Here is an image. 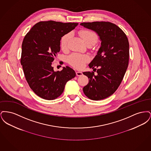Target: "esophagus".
I'll use <instances>...</instances> for the list:
<instances>
[{
  "label": "esophagus",
  "mask_w": 151,
  "mask_h": 151,
  "mask_svg": "<svg viewBox=\"0 0 151 151\" xmlns=\"http://www.w3.org/2000/svg\"><path fill=\"white\" fill-rule=\"evenodd\" d=\"M76 75H77L78 76H80L83 75V73L81 72H80V71H76Z\"/></svg>",
  "instance_id": "34e87169"
}]
</instances>
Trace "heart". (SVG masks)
<instances>
[{
  "label": "heart",
  "instance_id": "heart-1",
  "mask_svg": "<svg viewBox=\"0 0 151 151\" xmlns=\"http://www.w3.org/2000/svg\"><path fill=\"white\" fill-rule=\"evenodd\" d=\"M78 33L86 44L90 43L94 44L98 40V36L97 34L93 31L89 29H81L79 30ZM71 37V34L67 33L61 38L60 47L62 50L65 51L68 49ZM89 58L88 55H82L78 53L72 54L68 59L69 63L78 69L83 68L85 64L89 61Z\"/></svg>",
  "mask_w": 151,
  "mask_h": 151
}]
</instances>
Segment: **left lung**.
Listing matches in <instances>:
<instances>
[{
	"instance_id": "8db88e82",
	"label": "left lung",
	"mask_w": 151,
	"mask_h": 151,
	"mask_svg": "<svg viewBox=\"0 0 151 151\" xmlns=\"http://www.w3.org/2000/svg\"><path fill=\"white\" fill-rule=\"evenodd\" d=\"M80 25L96 32L101 41L97 54L89 65L91 68H95L97 74L95 75L93 71L83 72L89 83L83 90L91 100H103L115 92L126 72L129 61V40L122 29L110 22H82Z\"/></svg>"
}]
</instances>
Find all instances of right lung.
<instances>
[{"mask_svg":"<svg viewBox=\"0 0 151 151\" xmlns=\"http://www.w3.org/2000/svg\"><path fill=\"white\" fill-rule=\"evenodd\" d=\"M78 25L52 20L38 22L23 40L20 62L24 73L31 89L42 99L52 100L59 97L66 83L76 76L68 66L54 71L51 62L60 51L61 38Z\"/></svg>","mask_w":151,"mask_h":151,"instance_id":"obj_1","label":"right lung"}]
</instances>
